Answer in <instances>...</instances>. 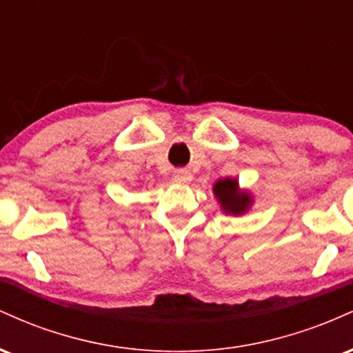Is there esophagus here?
<instances>
[{
  "label": "esophagus",
  "mask_w": 353,
  "mask_h": 353,
  "mask_svg": "<svg viewBox=\"0 0 353 353\" xmlns=\"http://www.w3.org/2000/svg\"><path fill=\"white\" fill-rule=\"evenodd\" d=\"M172 179L174 182H177V184H189V182L192 181V174L185 171V169H177V171L174 172Z\"/></svg>",
  "instance_id": "obj_1"
}]
</instances>
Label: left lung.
<instances>
[{"mask_svg": "<svg viewBox=\"0 0 353 353\" xmlns=\"http://www.w3.org/2000/svg\"><path fill=\"white\" fill-rule=\"evenodd\" d=\"M214 196L221 210L229 216H244L254 204V196L249 189H241L236 177H224L214 182Z\"/></svg>", "mask_w": 353, "mask_h": 353, "instance_id": "obj_1", "label": "left lung"}]
</instances>
